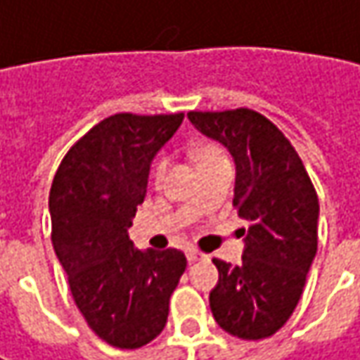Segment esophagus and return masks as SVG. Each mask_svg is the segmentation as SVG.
Wrapping results in <instances>:
<instances>
[{"label": "esophagus", "mask_w": 360, "mask_h": 360, "mask_svg": "<svg viewBox=\"0 0 360 360\" xmlns=\"http://www.w3.org/2000/svg\"><path fill=\"white\" fill-rule=\"evenodd\" d=\"M200 259H203V252H200L198 248H187V261L189 263H195Z\"/></svg>", "instance_id": "34e87169"}]
</instances>
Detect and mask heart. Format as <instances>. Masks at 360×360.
I'll return each mask as SVG.
<instances>
[{"mask_svg": "<svg viewBox=\"0 0 360 360\" xmlns=\"http://www.w3.org/2000/svg\"><path fill=\"white\" fill-rule=\"evenodd\" d=\"M214 155H222L216 146H203L198 150V160H203V159H210V157H214ZM165 160H160L159 165H157V169H155V179H159L160 175H162V171H165Z\"/></svg>", "mask_w": 360, "mask_h": 360, "instance_id": "1", "label": "heart"}]
</instances>
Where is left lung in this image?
Returning a JSON list of instances; mask_svg holds the SVG:
<instances>
[{"label":"left lung","mask_w":360,"mask_h":360,"mask_svg":"<svg viewBox=\"0 0 360 360\" xmlns=\"http://www.w3.org/2000/svg\"><path fill=\"white\" fill-rule=\"evenodd\" d=\"M203 136L220 142L236 165L234 207L243 228V263L214 259L218 285L210 307L218 326L261 340L289 320L318 250V195L283 132L255 110L189 112Z\"/></svg>","instance_id":"left-lung-1"}]
</instances>
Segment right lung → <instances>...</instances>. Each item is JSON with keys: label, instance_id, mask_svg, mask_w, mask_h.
I'll return each mask as SVG.
<instances>
[{"label": "right lung", "instance_id": "obj_1", "mask_svg": "<svg viewBox=\"0 0 360 360\" xmlns=\"http://www.w3.org/2000/svg\"><path fill=\"white\" fill-rule=\"evenodd\" d=\"M181 122L183 114L105 117L67 153L51 187L53 246L75 304L117 349H140L159 336L187 266L177 248L138 250L128 236L153 159Z\"/></svg>", "mask_w": 360, "mask_h": 360}]
</instances>
